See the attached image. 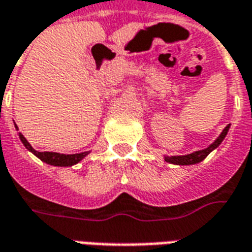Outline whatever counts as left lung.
I'll return each mask as SVG.
<instances>
[{
  "mask_svg": "<svg viewBox=\"0 0 252 252\" xmlns=\"http://www.w3.org/2000/svg\"><path fill=\"white\" fill-rule=\"evenodd\" d=\"M229 129V124H228L222 132L220 133V136L217 137L215 142L212 143L211 146L205 150H200V151H195V153H191V154H188V155H178V157H164V160L166 162H169V163H173V164H181V166H184V164H195V163H200L201 160H204V159L209 155V154L217 148L221 142L224 140V137L227 136V132Z\"/></svg>",
  "mask_w": 252,
  "mask_h": 252,
  "instance_id": "obj_1",
  "label": "left lung"
}]
</instances>
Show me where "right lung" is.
Returning <instances> with one entry per match:
<instances>
[{"mask_svg": "<svg viewBox=\"0 0 252 252\" xmlns=\"http://www.w3.org/2000/svg\"><path fill=\"white\" fill-rule=\"evenodd\" d=\"M16 129H17V126H16ZM20 140L23 142V144L25 146V148L31 151V153L36 155L37 158L43 160V162H46L48 164H52V166H72V164H77L78 162H81L89 153H81V154H71V155H66V154H59V153H48V151H44V153H39V151H36L32 148L28 140L25 139L21 133H19Z\"/></svg>", "mask_w": 252, "mask_h": 252, "instance_id": "right-lung-1", "label": "right lung"}]
</instances>
